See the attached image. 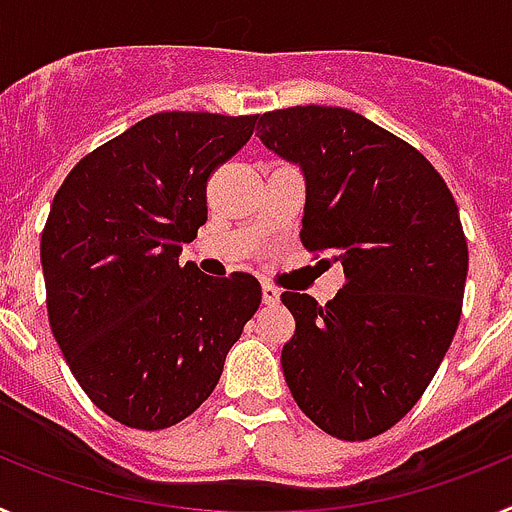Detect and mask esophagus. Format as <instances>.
<instances>
[{
	"mask_svg": "<svg viewBox=\"0 0 512 512\" xmlns=\"http://www.w3.org/2000/svg\"><path fill=\"white\" fill-rule=\"evenodd\" d=\"M261 297H264L266 305H277L279 297H282V292H279V287H274L271 282H264L261 284Z\"/></svg>",
	"mask_w": 512,
	"mask_h": 512,
	"instance_id": "esophagus-1",
	"label": "esophagus"
}]
</instances>
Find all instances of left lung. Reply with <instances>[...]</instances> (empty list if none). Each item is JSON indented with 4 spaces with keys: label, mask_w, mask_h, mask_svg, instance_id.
I'll list each match as a JSON object with an SVG mask.
<instances>
[{
    "label": "left lung",
    "mask_w": 512,
    "mask_h": 512,
    "mask_svg": "<svg viewBox=\"0 0 512 512\" xmlns=\"http://www.w3.org/2000/svg\"><path fill=\"white\" fill-rule=\"evenodd\" d=\"M256 120L305 174L302 246L346 274L325 305L282 295L295 318L284 379L318 428L366 441L410 413L451 346L469 266L459 207L418 148L359 112L307 104Z\"/></svg>",
    "instance_id": "1"
}]
</instances>
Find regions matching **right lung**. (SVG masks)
<instances>
[{
	"mask_svg": "<svg viewBox=\"0 0 512 512\" xmlns=\"http://www.w3.org/2000/svg\"><path fill=\"white\" fill-rule=\"evenodd\" d=\"M256 115L158 112L63 179L40 235L53 338L89 400L138 431L171 428L212 395L261 305L259 279L179 266L207 220V179Z\"/></svg>",
	"mask_w": 512,
	"mask_h": 512,
	"instance_id": "obj_1",
	"label": "right lung"
}]
</instances>
